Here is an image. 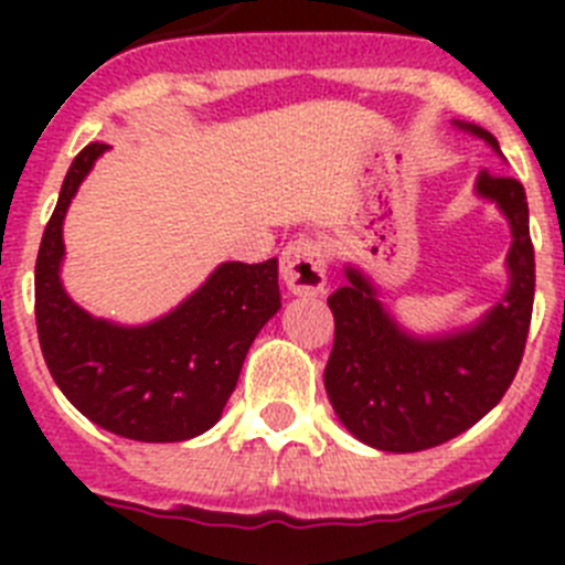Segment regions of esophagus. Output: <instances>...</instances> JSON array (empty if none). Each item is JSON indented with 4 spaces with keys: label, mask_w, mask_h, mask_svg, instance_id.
<instances>
[{
    "label": "esophagus",
    "mask_w": 565,
    "mask_h": 565,
    "mask_svg": "<svg viewBox=\"0 0 565 565\" xmlns=\"http://www.w3.org/2000/svg\"><path fill=\"white\" fill-rule=\"evenodd\" d=\"M326 248L313 237L294 239L279 259L282 282L288 286V291L299 294V297H311L326 288Z\"/></svg>",
    "instance_id": "34e87169"
}]
</instances>
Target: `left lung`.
<instances>
[{
	"label": "left lung",
	"mask_w": 565,
	"mask_h": 565,
	"mask_svg": "<svg viewBox=\"0 0 565 565\" xmlns=\"http://www.w3.org/2000/svg\"><path fill=\"white\" fill-rule=\"evenodd\" d=\"M498 141L481 127L458 124ZM478 194L495 201L512 226L507 297L472 331L413 339L398 331L371 282L348 268V282L328 297L333 351L326 391L339 422L376 450L418 452L450 441L481 422L509 391L526 348L535 302V246L529 203L512 174L483 172Z\"/></svg>",
	"instance_id": "left-lung-1"
}]
</instances>
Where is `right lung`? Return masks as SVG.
Here are the masks:
<instances>
[{"label": "right lung", "mask_w": 565, "mask_h": 565, "mask_svg": "<svg viewBox=\"0 0 565 565\" xmlns=\"http://www.w3.org/2000/svg\"><path fill=\"white\" fill-rule=\"evenodd\" d=\"M107 143L73 158L36 257V331L78 413L132 441H186L221 418L254 337L279 311L277 257L223 263L183 306L143 328L93 319L64 294L62 221Z\"/></svg>", "instance_id": "right-lung-1"}]
</instances>
